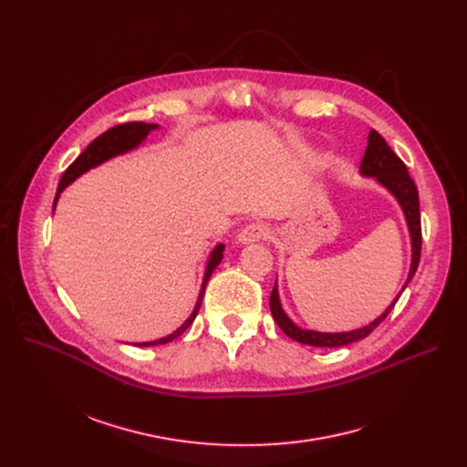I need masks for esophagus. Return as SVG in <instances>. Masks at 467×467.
<instances>
[{
    "instance_id": "obj_1",
    "label": "esophagus",
    "mask_w": 467,
    "mask_h": 467,
    "mask_svg": "<svg viewBox=\"0 0 467 467\" xmlns=\"http://www.w3.org/2000/svg\"><path fill=\"white\" fill-rule=\"evenodd\" d=\"M270 234H272L270 225H265V223L256 222V223H249V225H245V227L240 231L238 240H240L242 244H251V242L268 240V238H270Z\"/></svg>"
}]
</instances>
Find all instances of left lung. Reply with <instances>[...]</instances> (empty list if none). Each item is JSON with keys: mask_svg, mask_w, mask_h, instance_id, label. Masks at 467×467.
Wrapping results in <instances>:
<instances>
[{"mask_svg": "<svg viewBox=\"0 0 467 467\" xmlns=\"http://www.w3.org/2000/svg\"><path fill=\"white\" fill-rule=\"evenodd\" d=\"M360 171L364 175L377 177V181L382 182L397 197V202L401 203V207L405 211L409 229L412 234V268H410L409 279L403 286V290H405L418 270L420 256H421V214H420L418 188H416L412 177L409 175L407 164L391 151V148L386 144V140L379 135L375 129L369 132V140H368V148H366V153H364V159L360 164ZM397 299H399V296H397ZM397 299H393V303L375 321H371L364 328H357L351 332H337V335H328V332H316V330H303V328L296 327L281 308L277 285L274 286L272 296H270V308H272V314H274V319L277 321V325L292 340H296L299 344H306V346H316V348H342V346H348L351 342L369 337L371 332L391 312Z\"/></svg>", "mask_w": 467, "mask_h": 467, "instance_id": "obj_1", "label": "left lung"}]
</instances>
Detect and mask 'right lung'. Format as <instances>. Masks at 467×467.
I'll list each match as a JSON object with an SVG mask.
<instances>
[{
    "label": "right lung",
    "mask_w": 467,
    "mask_h": 467,
    "mask_svg": "<svg viewBox=\"0 0 467 467\" xmlns=\"http://www.w3.org/2000/svg\"><path fill=\"white\" fill-rule=\"evenodd\" d=\"M155 127H157L155 123L125 121V123H118V125L107 129L105 132H101V135H99L98 139H94V140L87 146V150H85L68 168L64 170V173H62V177H60V181H58L57 197H58V193H60L66 186H68L76 177H79L81 173H85L87 170H90V168H94V166L105 162L107 159H110V157H114V155H119V153H125V151H129V150H132V148H137V146L148 137V132H150L151 129H155ZM57 197H55V202H57ZM222 251H223V245H218V247L213 251V254H211V260H209V265H207V274H205L203 286H202V294H199V299H197V305H195L192 316H190L175 332H171L170 337L161 338V340H155V342L139 344L140 348L168 344V342L175 340L177 337H181L182 332L192 325V321H193L195 316H197L199 306H202V299H203V294H205L207 281H209V277L213 275L216 265H218V264L222 262V258H223V253H222Z\"/></svg>",
    "instance_id": "obj_1"
}]
</instances>
